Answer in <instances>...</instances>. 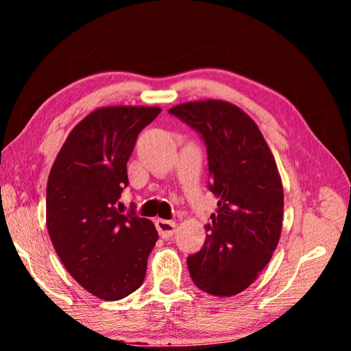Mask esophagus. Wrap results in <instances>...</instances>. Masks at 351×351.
Listing matches in <instances>:
<instances>
[{"instance_id": "obj_1", "label": "esophagus", "mask_w": 351, "mask_h": 351, "mask_svg": "<svg viewBox=\"0 0 351 351\" xmlns=\"http://www.w3.org/2000/svg\"><path fill=\"white\" fill-rule=\"evenodd\" d=\"M154 226H156L158 232L162 239H170V237L175 234V229H176L175 221H169V219H161V218L154 221Z\"/></svg>"}]
</instances>
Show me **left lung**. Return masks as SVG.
<instances>
[{
	"label": "left lung",
	"mask_w": 351,
	"mask_h": 351,
	"mask_svg": "<svg viewBox=\"0 0 351 351\" xmlns=\"http://www.w3.org/2000/svg\"><path fill=\"white\" fill-rule=\"evenodd\" d=\"M169 112L204 141L209 190L218 198L203 247L187 257L190 277L212 295H235L254 283L280 239L283 187L276 159L257 123L232 104L201 100Z\"/></svg>",
	"instance_id": "left-lung-1"
}]
</instances>
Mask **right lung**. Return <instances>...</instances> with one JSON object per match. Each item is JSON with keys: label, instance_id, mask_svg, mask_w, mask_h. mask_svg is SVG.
Here are the masks:
<instances>
[{"label": "right lung", "instance_id": "add662e5", "mask_svg": "<svg viewBox=\"0 0 351 351\" xmlns=\"http://www.w3.org/2000/svg\"><path fill=\"white\" fill-rule=\"evenodd\" d=\"M156 106H106L80 121L64 141L46 187V224L56 252L80 287L119 300L144 283L156 245L153 223L123 213L127 162Z\"/></svg>", "mask_w": 351, "mask_h": 351}]
</instances>
